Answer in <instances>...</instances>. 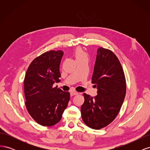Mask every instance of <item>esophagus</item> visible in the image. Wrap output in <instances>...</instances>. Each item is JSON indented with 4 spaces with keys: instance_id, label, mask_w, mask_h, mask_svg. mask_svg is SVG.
<instances>
[{
    "instance_id": "obj_1",
    "label": "esophagus",
    "mask_w": 150,
    "mask_h": 150,
    "mask_svg": "<svg viewBox=\"0 0 150 150\" xmlns=\"http://www.w3.org/2000/svg\"><path fill=\"white\" fill-rule=\"evenodd\" d=\"M70 94H71V96H75V95L78 94V92H76V91H71L70 93Z\"/></svg>"
}]
</instances>
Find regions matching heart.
I'll return each instance as SVG.
<instances>
[{"label":"heart","instance_id":"b5f03b06","mask_svg":"<svg viewBox=\"0 0 150 150\" xmlns=\"http://www.w3.org/2000/svg\"><path fill=\"white\" fill-rule=\"evenodd\" d=\"M74 56L76 60L79 59L86 57V54L81 48H77L74 52Z\"/></svg>","mask_w":150,"mask_h":150}]
</instances>
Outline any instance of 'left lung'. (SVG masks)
<instances>
[{
	"label": "left lung",
	"mask_w": 150,
	"mask_h": 150,
	"mask_svg": "<svg viewBox=\"0 0 150 150\" xmlns=\"http://www.w3.org/2000/svg\"><path fill=\"white\" fill-rule=\"evenodd\" d=\"M92 83L96 88L94 98L84 93V102L81 112L84 123L99 129L115 120L126 95V80L118 59L110 50L98 48Z\"/></svg>",
	"instance_id": "obj_1"
}]
</instances>
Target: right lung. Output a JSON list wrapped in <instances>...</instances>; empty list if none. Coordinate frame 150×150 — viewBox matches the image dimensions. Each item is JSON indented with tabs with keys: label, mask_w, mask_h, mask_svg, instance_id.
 I'll return each mask as SVG.
<instances>
[{
	"label": "right lung",
	"mask_w": 150,
	"mask_h": 150,
	"mask_svg": "<svg viewBox=\"0 0 150 150\" xmlns=\"http://www.w3.org/2000/svg\"><path fill=\"white\" fill-rule=\"evenodd\" d=\"M62 51H50L36 57L30 63L25 76L24 87L25 106L32 117L42 126L57 124L70 99L53 84L60 81L59 66Z\"/></svg>",
	"instance_id": "1"
}]
</instances>
